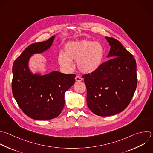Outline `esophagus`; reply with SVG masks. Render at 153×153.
<instances>
[{"label":"esophagus","instance_id":"esophagus-1","mask_svg":"<svg viewBox=\"0 0 153 153\" xmlns=\"http://www.w3.org/2000/svg\"><path fill=\"white\" fill-rule=\"evenodd\" d=\"M75 80H76V81H82V78H81L79 76L76 75V77H75Z\"/></svg>","mask_w":153,"mask_h":153}]
</instances>
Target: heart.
Listing matches in <instances>:
<instances>
[{"label":"heart","instance_id":"heart-1","mask_svg":"<svg viewBox=\"0 0 153 153\" xmlns=\"http://www.w3.org/2000/svg\"><path fill=\"white\" fill-rule=\"evenodd\" d=\"M104 54L101 43L84 39L68 42L58 59L60 64L66 68H71L72 61L76 60L78 69L84 74H90L100 68Z\"/></svg>","mask_w":153,"mask_h":153}]
</instances>
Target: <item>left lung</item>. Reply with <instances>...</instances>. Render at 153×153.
Returning a JSON list of instances; mask_svg holds the SVG:
<instances>
[{"mask_svg":"<svg viewBox=\"0 0 153 153\" xmlns=\"http://www.w3.org/2000/svg\"><path fill=\"white\" fill-rule=\"evenodd\" d=\"M111 46L107 57L94 72L82 75L87 88V103L97 115L117 114L129 105L137 86L136 63L133 55L117 39L105 37Z\"/></svg>","mask_w":153,"mask_h":153,"instance_id":"obj_1","label":"left lung"}]
</instances>
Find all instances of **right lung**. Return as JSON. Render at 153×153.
<instances>
[{"label": "right lung", "instance_id": "1", "mask_svg": "<svg viewBox=\"0 0 153 153\" xmlns=\"http://www.w3.org/2000/svg\"><path fill=\"white\" fill-rule=\"evenodd\" d=\"M54 39L27 47L14 61L13 67L12 91L23 112L38 120H51L58 117L65 105V93L75 82L76 75L57 71L41 75L30 72L28 62L30 56L48 50Z\"/></svg>", "mask_w": 153, "mask_h": 153}]
</instances>
